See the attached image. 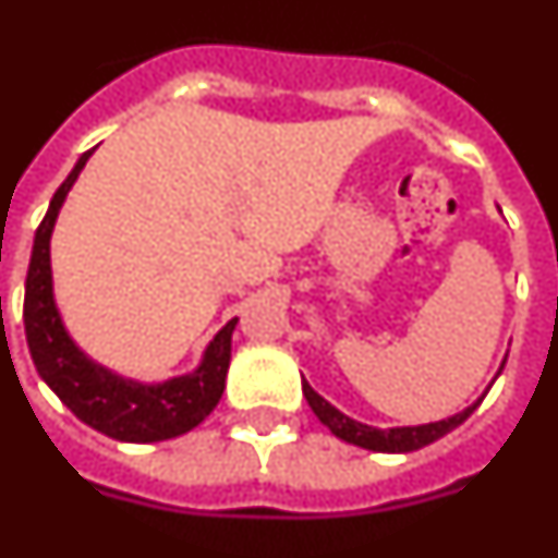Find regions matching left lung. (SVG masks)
I'll list each match as a JSON object with an SVG mask.
<instances>
[{
  "label": "left lung",
  "instance_id": "left-lung-1",
  "mask_svg": "<svg viewBox=\"0 0 558 558\" xmlns=\"http://www.w3.org/2000/svg\"><path fill=\"white\" fill-rule=\"evenodd\" d=\"M303 395H306V402L312 405L317 420H320V423L335 434V437H340L343 442H351V446L368 448V451H383V453H409V451H416V448H425L430 446V442H437L439 437H446L448 430H453L457 425L465 423L468 416L476 411V405L485 400V397H480L474 405H468L465 411L448 416V420H439V423L411 425V428H372V425H363L357 423V420H351V416L340 414V411H337L331 402L323 400L315 388L308 386V383H303Z\"/></svg>",
  "mask_w": 558,
  "mask_h": 558
}]
</instances>
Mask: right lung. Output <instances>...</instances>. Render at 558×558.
<instances>
[{
    "instance_id": "right-lung-1",
    "label": "right lung",
    "mask_w": 558,
    "mask_h": 558,
    "mask_svg": "<svg viewBox=\"0 0 558 558\" xmlns=\"http://www.w3.org/2000/svg\"><path fill=\"white\" fill-rule=\"evenodd\" d=\"M90 153L93 149H87L78 158L73 172L56 190L33 238V255L25 280V337L33 366L82 423L101 430L107 437L121 439V442H161V439L181 437L204 423V416L221 400L238 317H232L215 335L204 354V363L195 372L158 383V386L124 380L119 374L107 372L84 357L78 345L68 337L62 317L56 312L53 280H50V232L64 204V195Z\"/></svg>"
}]
</instances>
